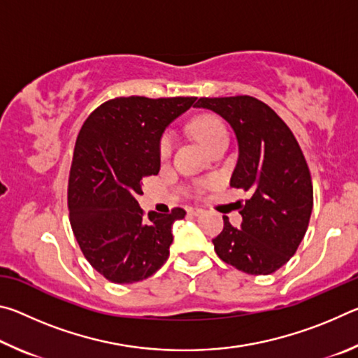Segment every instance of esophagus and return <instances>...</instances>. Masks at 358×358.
Returning a JSON list of instances; mask_svg holds the SVG:
<instances>
[{"mask_svg": "<svg viewBox=\"0 0 358 358\" xmlns=\"http://www.w3.org/2000/svg\"><path fill=\"white\" fill-rule=\"evenodd\" d=\"M189 213L194 215V216H199V215L203 213V210L202 208H189Z\"/></svg>", "mask_w": 358, "mask_h": 358, "instance_id": "esophagus-1", "label": "esophagus"}]
</instances>
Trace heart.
<instances>
[{
    "mask_svg": "<svg viewBox=\"0 0 358 358\" xmlns=\"http://www.w3.org/2000/svg\"><path fill=\"white\" fill-rule=\"evenodd\" d=\"M192 131L196 137L203 143L205 148H211L215 143L221 141H229V132L226 124L221 118L215 117V115H202L192 121ZM173 150V136L171 132H166L159 138V145H157V153H159L161 159H167L172 155Z\"/></svg>",
    "mask_w": 358,
    "mask_h": 358,
    "instance_id": "1",
    "label": "heart"
}]
</instances>
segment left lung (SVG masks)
<instances>
[{
  "instance_id": "left-lung-1",
  "label": "left lung",
  "mask_w": 358,
  "mask_h": 358,
  "mask_svg": "<svg viewBox=\"0 0 358 358\" xmlns=\"http://www.w3.org/2000/svg\"><path fill=\"white\" fill-rule=\"evenodd\" d=\"M199 108L222 117L238 142L230 186L251 191L240 229L222 216L213 240L224 262L248 275H270L289 262L305 237L313 211L310 169L296 138L275 110L252 96L201 98Z\"/></svg>"
}]
</instances>
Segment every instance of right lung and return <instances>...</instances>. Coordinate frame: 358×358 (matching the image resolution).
I'll return each instance as SVG.
<instances>
[{
	"mask_svg": "<svg viewBox=\"0 0 358 358\" xmlns=\"http://www.w3.org/2000/svg\"><path fill=\"white\" fill-rule=\"evenodd\" d=\"M196 98L129 96L107 101L78 132L68 185L72 232L83 256L106 280L131 284L156 273L169 257L171 215L138 207L142 180L157 175L162 132Z\"/></svg>",
	"mask_w": 358,
	"mask_h": 358,
	"instance_id": "1",
	"label": "right lung"
}]
</instances>
